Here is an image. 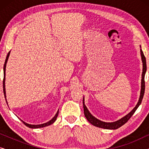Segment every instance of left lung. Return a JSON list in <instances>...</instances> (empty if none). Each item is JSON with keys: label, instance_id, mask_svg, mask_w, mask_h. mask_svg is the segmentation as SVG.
Listing matches in <instances>:
<instances>
[{"label": "left lung", "instance_id": "obj_1", "mask_svg": "<svg viewBox=\"0 0 149 149\" xmlns=\"http://www.w3.org/2000/svg\"><path fill=\"white\" fill-rule=\"evenodd\" d=\"M140 56H141V60L142 62V79H141V89H140V97L138 100V102L137 104L136 105V107L130 112L129 113L127 114L125 116H124L123 117H122L121 119H120L117 121H114V122H104L102 121H100L97 118H95L94 116L91 115L90 112L89 111V110L87 109V108L85 104V97H83V109H84V115L85 117H86L89 123L92 124L93 125L97 127H101L104 128V129H107V130H116L118 128L121 127L122 125H124L128 120H129L132 115H134V113H135V111L137 110L138 107L140 105V104L142 102V98H143L144 94V89H145V82H144V76H145L146 72V58L144 57V55L142 52L141 49V46L140 45Z\"/></svg>", "mask_w": 149, "mask_h": 149}]
</instances>
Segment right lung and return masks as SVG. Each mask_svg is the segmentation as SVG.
<instances>
[{
	"label": "right lung",
	"mask_w": 149,
	"mask_h": 149,
	"mask_svg": "<svg viewBox=\"0 0 149 149\" xmlns=\"http://www.w3.org/2000/svg\"><path fill=\"white\" fill-rule=\"evenodd\" d=\"M10 52H11V51L8 53L7 56V58H6V60H5V64H4V67H3V72H4V79H3V92H4V95H5V100H6V102H7V99H6V90H5V71H6V66H7V61H8V59H9V55H10ZM8 104V103H7ZM58 113H59V109L58 112H57L56 115L54 116V117L52 118V119L50 120V121H49L48 122H47V123H42V124H39V125H32V124H29V123H26L25 121H21L23 122L24 123V125L27 126V127H30V128H32V129H36V128H40V127H46V126H48V125H52L54 123L55 121H56V120L57 119V117H58Z\"/></svg>",
	"instance_id": "1"
}]
</instances>
